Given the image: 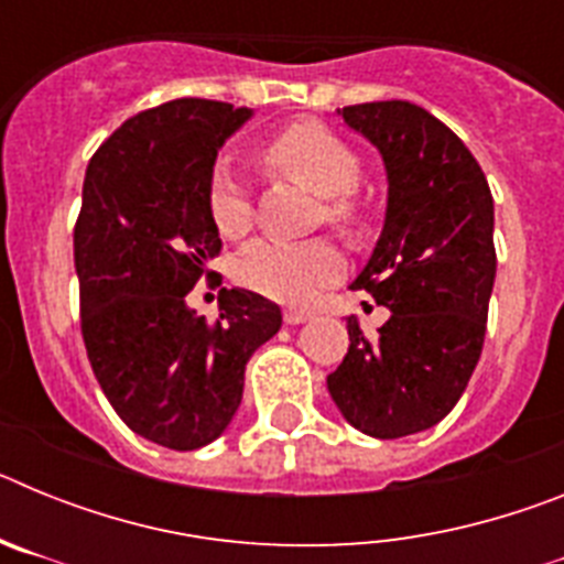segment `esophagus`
<instances>
[{
  "instance_id": "esophagus-1",
  "label": "esophagus",
  "mask_w": 564,
  "mask_h": 564,
  "mask_svg": "<svg viewBox=\"0 0 564 564\" xmlns=\"http://www.w3.org/2000/svg\"><path fill=\"white\" fill-rule=\"evenodd\" d=\"M307 318H311V313L305 311H285V325H302Z\"/></svg>"
}]
</instances>
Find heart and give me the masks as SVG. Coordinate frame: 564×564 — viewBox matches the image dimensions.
<instances>
[{"label": "heart", "mask_w": 564, "mask_h": 564, "mask_svg": "<svg viewBox=\"0 0 564 564\" xmlns=\"http://www.w3.org/2000/svg\"><path fill=\"white\" fill-rule=\"evenodd\" d=\"M262 158L279 172L291 174L316 194L327 197V220L352 234L361 226V206L352 200V188L361 181L356 152L318 123H291L262 143ZM208 214L223 237H242L251 228L253 206L246 181L228 158L208 174ZM344 268L341 251L330 239H257L237 259V279L251 291L282 302L307 305L322 285L336 279Z\"/></svg>", "instance_id": "obj_1"}]
</instances>
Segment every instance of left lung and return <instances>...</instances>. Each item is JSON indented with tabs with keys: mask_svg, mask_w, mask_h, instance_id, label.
Here are the masks:
<instances>
[{
	"mask_svg": "<svg viewBox=\"0 0 564 564\" xmlns=\"http://www.w3.org/2000/svg\"><path fill=\"white\" fill-rule=\"evenodd\" d=\"M338 112L387 166V220L352 291L392 316L376 338L347 318L350 347L327 390L358 432L392 441L449 415L480 361L497 273L495 200L475 154L417 104Z\"/></svg>",
	"mask_w": 564,
	"mask_h": 564,
	"instance_id": "8db88e82",
	"label": "left lung"
}]
</instances>
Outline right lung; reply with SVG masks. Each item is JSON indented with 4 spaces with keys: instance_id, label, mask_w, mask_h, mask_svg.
Instances as JSON below:
<instances>
[{
    "instance_id": "right-lung-1",
    "label": "right lung",
    "mask_w": 564,
    "mask_h": 564,
    "mask_svg": "<svg viewBox=\"0 0 564 564\" xmlns=\"http://www.w3.org/2000/svg\"><path fill=\"white\" fill-rule=\"evenodd\" d=\"M248 118L251 109L206 98L143 109L84 174L73 257L87 358L129 430L174 452L223 435L242 401L248 358L282 325L273 302L239 288H223L214 322L186 305L223 248L208 174Z\"/></svg>"
}]
</instances>
